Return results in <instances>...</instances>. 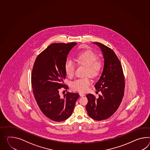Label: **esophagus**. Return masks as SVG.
<instances>
[{
	"label": "esophagus",
	"mask_w": 150,
	"mask_h": 150,
	"mask_svg": "<svg viewBox=\"0 0 150 150\" xmlns=\"http://www.w3.org/2000/svg\"><path fill=\"white\" fill-rule=\"evenodd\" d=\"M80 96H85V94H83V93H80Z\"/></svg>",
	"instance_id": "esophagus-1"
}]
</instances>
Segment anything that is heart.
Here are the masks:
<instances>
[{"instance_id": "1", "label": "heart", "mask_w": 150, "mask_h": 150, "mask_svg": "<svg viewBox=\"0 0 150 150\" xmlns=\"http://www.w3.org/2000/svg\"><path fill=\"white\" fill-rule=\"evenodd\" d=\"M75 61L77 64L86 67V75H88L91 77L95 78L102 73L103 62L101 59H98L97 55L91 50H88L81 52L77 55ZM64 70L67 75L71 77L74 75L75 64L71 61L67 60L64 64ZM91 83L90 79L86 77L74 81L71 83V86L75 91L84 92L88 89V86Z\"/></svg>"}]
</instances>
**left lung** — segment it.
I'll return each mask as SVG.
<instances>
[{
  "label": "left lung",
  "instance_id": "8db88e82",
  "mask_svg": "<svg viewBox=\"0 0 150 150\" xmlns=\"http://www.w3.org/2000/svg\"><path fill=\"white\" fill-rule=\"evenodd\" d=\"M101 49L104 58L102 75L95 84L100 92L96 98L87 95L86 110L88 115L95 120H106L113 114L120 105L124 94L125 77L120 62L113 50L104 44L94 42Z\"/></svg>",
  "mask_w": 150,
  "mask_h": 150
}]
</instances>
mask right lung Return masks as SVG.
I'll list each match as a JSON object with an SVG mask.
<instances>
[{
	"mask_svg": "<svg viewBox=\"0 0 150 150\" xmlns=\"http://www.w3.org/2000/svg\"><path fill=\"white\" fill-rule=\"evenodd\" d=\"M76 43H53L37 57L31 75L33 93L44 115L56 122L66 120L73 112L80 95L67 92L61 97L59 91L68 89L63 83L64 64L69 51Z\"/></svg>",
	"mask_w": 150,
	"mask_h": 150,
	"instance_id": "obj_1",
	"label": "right lung"
}]
</instances>
